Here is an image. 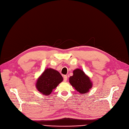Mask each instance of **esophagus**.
Instances as JSON below:
<instances>
[{"instance_id":"34e87169","label":"esophagus","mask_w":129,"mask_h":129,"mask_svg":"<svg viewBox=\"0 0 129 129\" xmlns=\"http://www.w3.org/2000/svg\"><path fill=\"white\" fill-rule=\"evenodd\" d=\"M63 78H64V81H67V79H68L67 75H64Z\"/></svg>"}]
</instances>
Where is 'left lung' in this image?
<instances>
[{
	"label": "left lung",
	"mask_w": 129,
	"mask_h": 129,
	"mask_svg": "<svg viewBox=\"0 0 129 129\" xmlns=\"http://www.w3.org/2000/svg\"><path fill=\"white\" fill-rule=\"evenodd\" d=\"M73 73V76L69 78V82L72 86L80 93L84 94L88 92L92 86L89 77L79 69L74 70Z\"/></svg>",
	"instance_id": "8db88e82"
}]
</instances>
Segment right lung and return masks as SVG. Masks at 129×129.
<instances>
[{
  "instance_id": "right-lung-1",
  "label": "right lung",
  "mask_w": 129,
  "mask_h": 129,
  "mask_svg": "<svg viewBox=\"0 0 129 129\" xmlns=\"http://www.w3.org/2000/svg\"><path fill=\"white\" fill-rule=\"evenodd\" d=\"M63 80L58 71L51 68L47 69L38 79L36 88L42 94L48 96Z\"/></svg>"
}]
</instances>
